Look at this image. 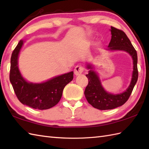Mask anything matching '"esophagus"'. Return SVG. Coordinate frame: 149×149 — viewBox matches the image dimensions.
Segmentation results:
<instances>
[{
    "instance_id": "obj_1",
    "label": "esophagus",
    "mask_w": 149,
    "mask_h": 149,
    "mask_svg": "<svg viewBox=\"0 0 149 149\" xmlns=\"http://www.w3.org/2000/svg\"><path fill=\"white\" fill-rule=\"evenodd\" d=\"M84 71V68L83 66H81L80 65H77L75 66V68L74 69V74L75 75H81L82 73Z\"/></svg>"
}]
</instances>
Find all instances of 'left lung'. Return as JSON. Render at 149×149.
Here are the masks:
<instances>
[{"mask_svg": "<svg viewBox=\"0 0 149 149\" xmlns=\"http://www.w3.org/2000/svg\"><path fill=\"white\" fill-rule=\"evenodd\" d=\"M111 39L107 50L124 51L129 54L132 59L133 71L131 83L125 91L119 94L107 92L102 86L98 73L95 70V66L86 63V67L89 70L86 76L88 79V84L84 91L85 97L89 104L95 108L100 110L112 109L124 104L130 97L138 77L137 68V52L132 46L131 41L123 31L111 27Z\"/></svg>", "mask_w": 149, "mask_h": 149, "instance_id": "8db88e82", "label": "left lung"}]
</instances>
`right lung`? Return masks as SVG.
I'll use <instances>...</instances> for the list:
<instances>
[{
    "label": "right lung",
    "mask_w": 149,
    "mask_h": 149,
    "mask_svg": "<svg viewBox=\"0 0 149 149\" xmlns=\"http://www.w3.org/2000/svg\"><path fill=\"white\" fill-rule=\"evenodd\" d=\"M24 41L21 40L12 53L9 80L18 99L34 109H47L56 106L65 86L74 78V72L54 77L47 81L34 83L27 81L18 68V56Z\"/></svg>",
    "instance_id": "add662e5"
}]
</instances>
